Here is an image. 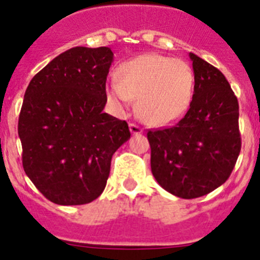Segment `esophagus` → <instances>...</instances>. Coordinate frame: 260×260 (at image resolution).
Instances as JSON below:
<instances>
[{
	"instance_id": "1",
	"label": "esophagus",
	"mask_w": 260,
	"mask_h": 260,
	"mask_svg": "<svg viewBox=\"0 0 260 260\" xmlns=\"http://www.w3.org/2000/svg\"><path fill=\"white\" fill-rule=\"evenodd\" d=\"M128 127H130L132 134H141V133H143V128H142L139 125H137V123L132 122L130 125H128Z\"/></svg>"
}]
</instances>
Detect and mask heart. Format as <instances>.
I'll list each match as a JSON object with an SVG mask.
<instances>
[{"label":"heart","mask_w":260,"mask_h":260,"mask_svg":"<svg viewBox=\"0 0 260 260\" xmlns=\"http://www.w3.org/2000/svg\"><path fill=\"white\" fill-rule=\"evenodd\" d=\"M116 77L107 86L108 98L118 107L137 100L138 116L148 125L176 122L192 102L194 71L183 59L142 54L123 62Z\"/></svg>","instance_id":"obj_1"}]
</instances>
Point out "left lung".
Segmentation results:
<instances>
[{"mask_svg":"<svg viewBox=\"0 0 260 260\" xmlns=\"http://www.w3.org/2000/svg\"><path fill=\"white\" fill-rule=\"evenodd\" d=\"M192 102L173 126L148 130L151 171L168 192L199 198L228 180L241 151L238 100L219 69L190 53Z\"/></svg>","mask_w":260,"mask_h":260,"instance_id":"left-lung-1","label":"left lung"}]
</instances>
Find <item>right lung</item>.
Instances as JSON below:
<instances>
[{"label":"right lung","instance_id":"1","mask_svg":"<svg viewBox=\"0 0 260 260\" xmlns=\"http://www.w3.org/2000/svg\"><path fill=\"white\" fill-rule=\"evenodd\" d=\"M112 62L107 47L71 48L27 87L18 121L23 168L53 203L95 201L105 189L112 156L130 138L126 121L103 112Z\"/></svg>","mask_w":260,"mask_h":260}]
</instances>
